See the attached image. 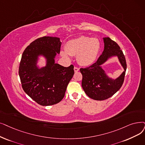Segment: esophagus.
Segmentation results:
<instances>
[{
    "mask_svg": "<svg viewBox=\"0 0 145 145\" xmlns=\"http://www.w3.org/2000/svg\"><path fill=\"white\" fill-rule=\"evenodd\" d=\"M79 71V69L78 68V67H74V71L75 72H78Z\"/></svg>",
    "mask_w": 145,
    "mask_h": 145,
    "instance_id": "obj_1",
    "label": "esophagus"
}]
</instances>
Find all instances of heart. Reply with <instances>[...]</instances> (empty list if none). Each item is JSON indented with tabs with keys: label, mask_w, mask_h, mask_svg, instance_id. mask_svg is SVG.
Instances as JSON below:
<instances>
[{
	"label": "heart",
	"mask_w": 145,
	"mask_h": 145,
	"mask_svg": "<svg viewBox=\"0 0 145 145\" xmlns=\"http://www.w3.org/2000/svg\"><path fill=\"white\" fill-rule=\"evenodd\" d=\"M66 51H61L63 57L69 59V55L77 56L78 63L88 66L96 60L100 50V42L97 39L82 36L69 41L65 46Z\"/></svg>",
	"instance_id": "1"
}]
</instances>
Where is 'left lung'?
Returning <instances> with one entry per match:
<instances>
[{"label": "left lung", "mask_w": 145, "mask_h": 145, "mask_svg": "<svg viewBox=\"0 0 145 145\" xmlns=\"http://www.w3.org/2000/svg\"><path fill=\"white\" fill-rule=\"evenodd\" d=\"M103 40L104 49L97 61L89 67L80 69L82 74V86L85 92L89 98L97 101L108 99L120 89L127 68L124 55L119 46L109 37H104ZM114 56H117L124 69V72L116 79L110 78L101 66Z\"/></svg>", "instance_id": "left-lung-1"}]
</instances>
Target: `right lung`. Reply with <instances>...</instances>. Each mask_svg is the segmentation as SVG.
<instances>
[{
  "label": "right lung",
  "instance_id": "1",
  "mask_svg": "<svg viewBox=\"0 0 145 145\" xmlns=\"http://www.w3.org/2000/svg\"><path fill=\"white\" fill-rule=\"evenodd\" d=\"M60 38L43 37L28 46L22 55L19 75L24 91L42 106L59 103L64 98L67 86L74 74V66L67 67L56 63L54 58L60 52ZM39 56L46 60L45 67L37 66Z\"/></svg>",
  "mask_w": 145,
  "mask_h": 145
}]
</instances>
